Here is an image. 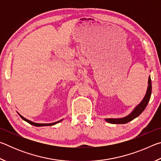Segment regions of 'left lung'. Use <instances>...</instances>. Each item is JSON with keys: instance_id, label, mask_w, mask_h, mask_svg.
I'll return each instance as SVG.
<instances>
[{"instance_id": "obj_1", "label": "left lung", "mask_w": 161, "mask_h": 161, "mask_svg": "<svg viewBox=\"0 0 161 161\" xmlns=\"http://www.w3.org/2000/svg\"><path fill=\"white\" fill-rule=\"evenodd\" d=\"M151 92H152V83H151V76H149L148 81V87H147L146 93L144 96L142 101L136 106V107L133 108V110L130 112L129 115L123 117V118H108L104 119L105 121L109 124H126L128 122L132 121L133 119H136L138 117L140 114L143 112L145 109L146 107L148 105V103L149 102V100L151 99Z\"/></svg>"}]
</instances>
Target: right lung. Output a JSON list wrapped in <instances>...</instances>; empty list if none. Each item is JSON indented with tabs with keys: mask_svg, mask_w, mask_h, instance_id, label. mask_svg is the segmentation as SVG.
Wrapping results in <instances>:
<instances>
[{
	"mask_svg": "<svg viewBox=\"0 0 161 161\" xmlns=\"http://www.w3.org/2000/svg\"><path fill=\"white\" fill-rule=\"evenodd\" d=\"M18 114H19V116H20L22 119H23L24 121H25L26 122H28V123H29L30 124H31V125H32V126H53V125H54V124H58V123H59V122H60V121H62V120L63 119H62V120H59V121H56V122H54V123H50V124H39V123H35V122H33V121H30V120H28V119H25V117H23V116H21L20 114L18 113Z\"/></svg>",
	"mask_w": 161,
	"mask_h": 161,
	"instance_id": "obj_1",
	"label": "right lung"
}]
</instances>
